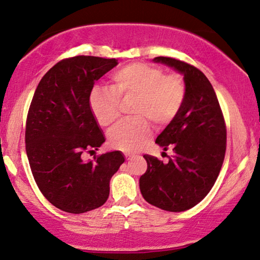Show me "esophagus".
<instances>
[{"label":"esophagus","instance_id":"34e87169","mask_svg":"<svg viewBox=\"0 0 260 260\" xmlns=\"http://www.w3.org/2000/svg\"><path fill=\"white\" fill-rule=\"evenodd\" d=\"M124 154H125V158H126V160H130V159L134 157V154H131L130 152H125Z\"/></svg>","mask_w":260,"mask_h":260}]
</instances>
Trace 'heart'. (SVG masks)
<instances>
[{
	"instance_id": "heart-1",
	"label": "heart",
	"mask_w": 260,
	"mask_h": 260,
	"mask_svg": "<svg viewBox=\"0 0 260 260\" xmlns=\"http://www.w3.org/2000/svg\"><path fill=\"white\" fill-rule=\"evenodd\" d=\"M186 88L180 75H164L157 67L135 62L111 75L108 89L91 91L90 108L99 124L109 127L119 117L118 101L135 100L134 122L121 123L109 134L111 146L124 151H136L145 145L151 137L150 123L164 125L180 111Z\"/></svg>"
}]
</instances>
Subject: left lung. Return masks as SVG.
<instances>
[{"label": "left lung", "mask_w": 260, "mask_h": 260, "mask_svg": "<svg viewBox=\"0 0 260 260\" xmlns=\"http://www.w3.org/2000/svg\"><path fill=\"white\" fill-rule=\"evenodd\" d=\"M153 62L180 73L186 94L180 111L155 139L174 155L164 164L144 154L147 170L139 188L150 205L178 213L197 206L214 186L224 160L226 129L215 90L201 71L173 58L157 57Z\"/></svg>", "instance_id": "8db88e82"}]
</instances>
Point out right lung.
I'll use <instances>...</instances> for the list:
<instances>
[{"instance_id":"right-lung-1","label":"right lung","mask_w":260,"mask_h":260,"mask_svg":"<svg viewBox=\"0 0 260 260\" xmlns=\"http://www.w3.org/2000/svg\"><path fill=\"white\" fill-rule=\"evenodd\" d=\"M116 59L78 55L59 61L44 75L35 91L26 119L25 145L36 183L62 211L82 214L96 209L109 197V182L124 162L121 151L83 161L85 151L106 142L90 108L95 81Z\"/></svg>"}]
</instances>
